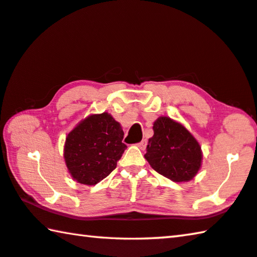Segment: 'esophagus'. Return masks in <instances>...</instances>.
I'll return each instance as SVG.
<instances>
[{
  "label": "esophagus",
  "mask_w": 257,
  "mask_h": 257,
  "mask_svg": "<svg viewBox=\"0 0 257 257\" xmlns=\"http://www.w3.org/2000/svg\"><path fill=\"white\" fill-rule=\"evenodd\" d=\"M146 146H147V140H142L141 142H139V144H138V147L140 149H145Z\"/></svg>",
  "instance_id": "34e87169"
}]
</instances>
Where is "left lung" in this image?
Masks as SVG:
<instances>
[{
  "label": "left lung",
  "instance_id": "left-lung-1",
  "mask_svg": "<svg viewBox=\"0 0 257 257\" xmlns=\"http://www.w3.org/2000/svg\"><path fill=\"white\" fill-rule=\"evenodd\" d=\"M145 157L157 173L174 182H186L197 174L201 165L200 146L191 133L168 117L154 123Z\"/></svg>",
  "mask_w": 257,
  "mask_h": 257
}]
</instances>
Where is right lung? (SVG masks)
I'll return each mask as SVG.
<instances>
[{
  "label": "right lung",
  "mask_w": 257,
  "mask_h": 257,
  "mask_svg": "<svg viewBox=\"0 0 257 257\" xmlns=\"http://www.w3.org/2000/svg\"><path fill=\"white\" fill-rule=\"evenodd\" d=\"M124 132L107 112L82 120L66 139L65 161L71 176L94 186L115 170L124 150Z\"/></svg>",
  "instance_id": "add662e5"
}]
</instances>
